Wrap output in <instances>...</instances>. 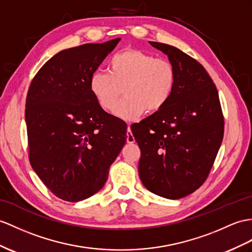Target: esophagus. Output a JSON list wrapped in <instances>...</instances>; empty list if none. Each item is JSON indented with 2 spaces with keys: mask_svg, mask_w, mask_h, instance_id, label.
<instances>
[{
  "mask_svg": "<svg viewBox=\"0 0 252 252\" xmlns=\"http://www.w3.org/2000/svg\"><path fill=\"white\" fill-rule=\"evenodd\" d=\"M126 136H127V143H134V137L133 134L131 133V129H130V125L127 126V132H126Z\"/></svg>",
  "mask_w": 252,
  "mask_h": 252,
  "instance_id": "esophagus-1",
  "label": "esophagus"
}]
</instances>
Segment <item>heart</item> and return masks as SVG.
I'll list each match as a JSON object with an SVG mask.
<instances>
[{
    "label": "heart",
    "mask_w": 252,
    "mask_h": 252,
    "mask_svg": "<svg viewBox=\"0 0 252 252\" xmlns=\"http://www.w3.org/2000/svg\"><path fill=\"white\" fill-rule=\"evenodd\" d=\"M175 85L176 70L170 61L138 49L115 53L108 61V72L95 71L90 78L91 93L106 111L113 110L123 89L126 97L116 104L114 114L126 121L161 110Z\"/></svg>",
    "instance_id": "obj_1"
}]
</instances>
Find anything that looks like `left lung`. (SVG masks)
<instances>
[{"label": "left lung", "mask_w": 252, "mask_h": 252, "mask_svg": "<svg viewBox=\"0 0 252 252\" xmlns=\"http://www.w3.org/2000/svg\"><path fill=\"white\" fill-rule=\"evenodd\" d=\"M150 44L168 55L176 85L167 105L131 126L141 150L139 175L151 192L176 200L195 191L210 174L222 142L223 114L203 66L173 46Z\"/></svg>", "instance_id": "1"}]
</instances>
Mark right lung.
I'll return each mask as SVG.
<instances>
[{
    "label": "right lung",
    "instance_id": "add662e5",
    "mask_svg": "<svg viewBox=\"0 0 252 252\" xmlns=\"http://www.w3.org/2000/svg\"><path fill=\"white\" fill-rule=\"evenodd\" d=\"M121 38L61 51L31 83L26 101L29 159L58 198L88 199L105 185L126 143V127L98 105L90 78Z\"/></svg>",
    "mask_w": 252,
    "mask_h": 252
}]
</instances>
